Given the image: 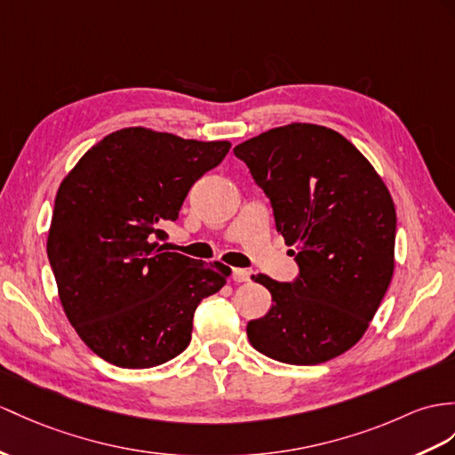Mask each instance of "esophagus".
<instances>
[{"instance_id": "esophagus-1", "label": "esophagus", "mask_w": 455, "mask_h": 455, "mask_svg": "<svg viewBox=\"0 0 455 455\" xmlns=\"http://www.w3.org/2000/svg\"><path fill=\"white\" fill-rule=\"evenodd\" d=\"M251 275H252L251 270H245V268H234V272H231V278H234V282H237V283L249 282Z\"/></svg>"}]
</instances>
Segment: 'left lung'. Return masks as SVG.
I'll return each instance as SVG.
<instances>
[{
  "instance_id": "1",
  "label": "left lung",
  "mask_w": 455,
  "mask_h": 455,
  "mask_svg": "<svg viewBox=\"0 0 455 455\" xmlns=\"http://www.w3.org/2000/svg\"><path fill=\"white\" fill-rule=\"evenodd\" d=\"M299 266L293 282L259 274L274 305L247 324L251 346L287 364H318L355 346L394 274L395 208L369 160L339 132L275 127L237 144Z\"/></svg>"
}]
</instances>
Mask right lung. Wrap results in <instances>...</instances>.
I'll use <instances>...</instances> for the list:
<instances>
[{
  "label": "right lung",
  "instance_id": "obj_1",
  "mask_svg": "<svg viewBox=\"0 0 455 455\" xmlns=\"http://www.w3.org/2000/svg\"><path fill=\"white\" fill-rule=\"evenodd\" d=\"M229 148L129 127L94 144L60 185L48 259L65 315L98 357L150 369L189 346L198 303L229 268L165 251L160 226L180 218Z\"/></svg>",
  "mask_w": 455,
  "mask_h": 455
}]
</instances>
